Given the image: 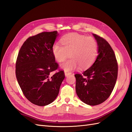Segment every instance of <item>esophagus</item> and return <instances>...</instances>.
Here are the masks:
<instances>
[{
  "label": "esophagus",
  "mask_w": 132,
  "mask_h": 132,
  "mask_svg": "<svg viewBox=\"0 0 132 132\" xmlns=\"http://www.w3.org/2000/svg\"><path fill=\"white\" fill-rule=\"evenodd\" d=\"M64 73H65V77H68V76L70 75L71 74V72H68V71H65Z\"/></svg>",
  "instance_id": "obj_1"
}]
</instances>
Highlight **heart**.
Wrapping results in <instances>:
<instances>
[{
	"label": "heart",
	"mask_w": 132,
	"mask_h": 132,
	"mask_svg": "<svg viewBox=\"0 0 132 132\" xmlns=\"http://www.w3.org/2000/svg\"><path fill=\"white\" fill-rule=\"evenodd\" d=\"M62 45L54 43L52 53L57 61L63 62L69 54L71 58L61 64V67L65 71L75 69L80 65L81 68H87L95 61L98 52V43L93 37L84 35L71 33L61 39Z\"/></svg>",
	"instance_id": "obj_1"
}]
</instances>
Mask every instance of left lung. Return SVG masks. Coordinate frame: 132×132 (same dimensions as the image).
Returning a JSON list of instances; mask_svg holds the SVG:
<instances>
[{
    "mask_svg": "<svg viewBox=\"0 0 132 132\" xmlns=\"http://www.w3.org/2000/svg\"><path fill=\"white\" fill-rule=\"evenodd\" d=\"M98 43L95 62L82 74L75 75L79 98L90 106L101 104L109 97L116 82L118 64L114 52L104 38L93 34Z\"/></svg>",
    "mask_w": 132,
    "mask_h": 132,
    "instance_id": "left-lung-1",
    "label": "left lung"
}]
</instances>
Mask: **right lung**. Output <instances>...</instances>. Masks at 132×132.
I'll use <instances>...</instances> for the list:
<instances>
[{
    "instance_id": "1",
    "label": "right lung",
    "mask_w": 132,
    "mask_h": 132,
    "mask_svg": "<svg viewBox=\"0 0 132 132\" xmlns=\"http://www.w3.org/2000/svg\"><path fill=\"white\" fill-rule=\"evenodd\" d=\"M57 31L43 32L28 38L23 43L16 62V77L26 98L34 104L43 106L56 98L65 78L59 70L52 53Z\"/></svg>"
}]
</instances>
